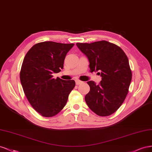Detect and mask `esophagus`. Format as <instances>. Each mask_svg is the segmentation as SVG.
Masks as SVG:
<instances>
[{
	"instance_id": "obj_1",
	"label": "esophagus",
	"mask_w": 152,
	"mask_h": 152,
	"mask_svg": "<svg viewBox=\"0 0 152 152\" xmlns=\"http://www.w3.org/2000/svg\"><path fill=\"white\" fill-rule=\"evenodd\" d=\"M75 82H76V85H81L83 83V81L79 80H75Z\"/></svg>"
}]
</instances>
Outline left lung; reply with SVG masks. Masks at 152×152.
I'll list each match as a JSON object with an SVG mask.
<instances>
[{
	"label": "left lung",
	"mask_w": 152,
	"mask_h": 152,
	"mask_svg": "<svg viewBox=\"0 0 152 152\" xmlns=\"http://www.w3.org/2000/svg\"><path fill=\"white\" fill-rule=\"evenodd\" d=\"M76 45L88 58L90 72L99 71V85L88 81L90 90L85 96L89 108L100 116H108L118 109L128 94L132 79L128 57L114 43L102 40Z\"/></svg>",
	"instance_id": "obj_1"
}]
</instances>
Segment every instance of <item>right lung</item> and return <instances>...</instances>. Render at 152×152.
Returning <instances> with one entry per match:
<instances>
[{"label": "right lung", "mask_w": 152, "mask_h": 152, "mask_svg": "<svg viewBox=\"0 0 152 152\" xmlns=\"http://www.w3.org/2000/svg\"><path fill=\"white\" fill-rule=\"evenodd\" d=\"M74 45L40 42L34 45L24 58L20 72L23 89L33 109L43 117L57 114L75 86L74 80L53 77V74L63 69L67 53Z\"/></svg>", "instance_id": "obj_1"}]
</instances>
